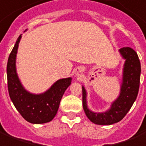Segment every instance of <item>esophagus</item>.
Listing matches in <instances>:
<instances>
[{
	"instance_id": "esophagus-1",
	"label": "esophagus",
	"mask_w": 146,
	"mask_h": 146,
	"mask_svg": "<svg viewBox=\"0 0 146 146\" xmlns=\"http://www.w3.org/2000/svg\"><path fill=\"white\" fill-rule=\"evenodd\" d=\"M75 74L76 76H81L82 74V69L81 68H76L75 70Z\"/></svg>"
}]
</instances>
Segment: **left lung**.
<instances>
[{"mask_svg":"<svg viewBox=\"0 0 146 146\" xmlns=\"http://www.w3.org/2000/svg\"><path fill=\"white\" fill-rule=\"evenodd\" d=\"M120 54L125 59L123 68L122 83L120 94L105 112L97 113L87 108V91L83 89V108L87 117L97 125H112L123 119L136 100L139 93L141 74V64L136 52L130 47L119 49Z\"/></svg>","mask_w":146,"mask_h":146,"instance_id":"left-lung-1","label":"left lung"}]
</instances>
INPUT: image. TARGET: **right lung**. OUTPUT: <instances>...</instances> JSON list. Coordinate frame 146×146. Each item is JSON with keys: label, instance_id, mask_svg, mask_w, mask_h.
<instances>
[{"label": "right lung", "instance_id": "1", "mask_svg": "<svg viewBox=\"0 0 146 146\" xmlns=\"http://www.w3.org/2000/svg\"><path fill=\"white\" fill-rule=\"evenodd\" d=\"M21 38L20 35L7 60V87L10 98L18 111L27 121L32 124L49 122L56 116L62 95L71 84L72 78L60 79L48 90L40 94L27 91L22 86L16 71V56Z\"/></svg>", "mask_w": 146, "mask_h": 146}]
</instances>
